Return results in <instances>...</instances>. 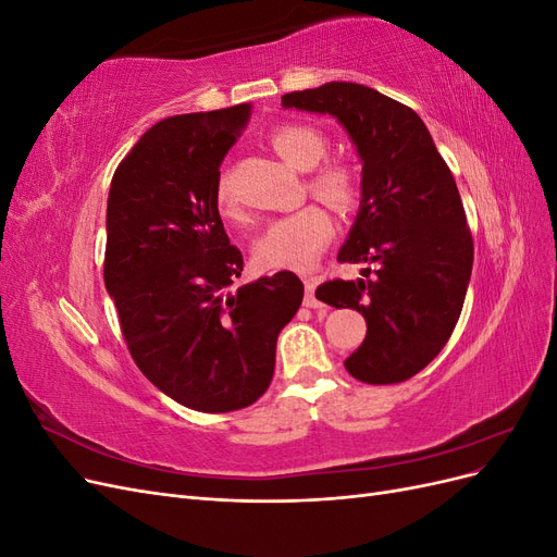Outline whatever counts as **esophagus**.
<instances>
[{"label":"esophagus","mask_w":557,"mask_h":557,"mask_svg":"<svg viewBox=\"0 0 557 557\" xmlns=\"http://www.w3.org/2000/svg\"><path fill=\"white\" fill-rule=\"evenodd\" d=\"M305 288H307V293H305V307H309V309H323L325 305L315 297L318 278H307V281H305Z\"/></svg>","instance_id":"1"}]
</instances>
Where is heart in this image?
Listing matches in <instances>:
<instances>
[{"label": "heart", "instance_id": "heart-1", "mask_svg": "<svg viewBox=\"0 0 557 557\" xmlns=\"http://www.w3.org/2000/svg\"><path fill=\"white\" fill-rule=\"evenodd\" d=\"M269 144L274 153L297 172H310L325 158L327 150L323 134L309 125H278L269 134ZM309 190L336 211H350L360 199V176L346 162H327L317 166L309 176ZM218 205L232 211V197L225 181L218 185ZM332 232V221L323 209L315 205L301 207L267 225L252 244V260L262 269L305 272L325 250Z\"/></svg>", "mask_w": 557, "mask_h": 557}]
</instances>
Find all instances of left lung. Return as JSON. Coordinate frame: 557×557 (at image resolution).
Returning <instances> with one entry per match:
<instances>
[{
	"mask_svg": "<svg viewBox=\"0 0 557 557\" xmlns=\"http://www.w3.org/2000/svg\"><path fill=\"white\" fill-rule=\"evenodd\" d=\"M281 104L336 117L362 162L360 209L336 260L374 264V276L367 267L315 290L367 320L344 367L362 383L407 381L440 356L465 305L474 242L458 185L420 115L374 88L330 81Z\"/></svg>",
	"mask_w": 557,
	"mask_h": 557,
	"instance_id": "left-lung-1",
	"label": "left lung"
}]
</instances>
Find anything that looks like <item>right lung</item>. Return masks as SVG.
Instances as JSON below:
<instances>
[{
	"instance_id": "right-lung-1",
	"label": "right lung",
	"mask_w": 557,
	"mask_h": 557,
	"mask_svg": "<svg viewBox=\"0 0 557 557\" xmlns=\"http://www.w3.org/2000/svg\"><path fill=\"white\" fill-rule=\"evenodd\" d=\"M250 104L156 123L117 164L107 205L104 285L141 374L205 413L256 401L274 376L278 332L305 285L293 272L234 285L218 183Z\"/></svg>"
}]
</instances>
